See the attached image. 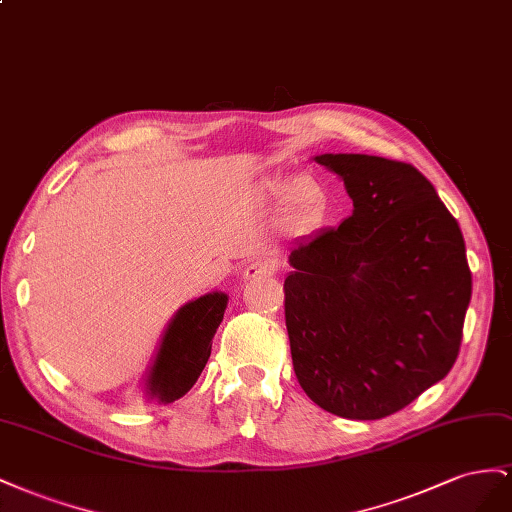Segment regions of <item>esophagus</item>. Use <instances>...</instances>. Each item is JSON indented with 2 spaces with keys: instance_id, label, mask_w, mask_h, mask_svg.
<instances>
[{
  "instance_id": "obj_1",
  "label": "esophagus",
  "mask_w": 512,
  "mask_h": 512,
  "mask_svg": "<svg viewBox=\"0 0 512 512\" xmlns=\"http://www.w3.org/2000/svg\"><path fill=\"white\" fill-rule=\"evenodd\" d=\"M276 272V266L268 259H255L244 268V279H261V276H272Z\"/></svg>"
}]
</instances>
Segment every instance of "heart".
I'll return each instance as SVG.
<instances>
[{
    "label": "heart",
    "instance_id": "heart-1",
    "mask_svg": "<svg viewBox=\"0 0 512 512\" xmlns=\"http://www.w3.org/2000/svg\"><path fill=\"white\" fill-rule=\"evenodd\" d=\"M266 197L270 201L287 197L285 227L291 231H300L306 225H311L321 210V203H324L321 186L311 175H300L294 182H289L287 178H272L266 184Z\"/></svg>",
    "mask_w": 512,
    "mask_h": 512
}]
</instances>
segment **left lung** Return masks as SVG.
Segmentation results:
<instances>
[{
  "label": "left lung",
  "instance_id": "left-lung-1",
  "mask_svg": "<svg viewBox=\"0 0 512 512\" xmlns=\"http://www.w3.org/2000/svg\"><path fill=\"white\" fill-rule=\"evenodd\" d=\"M354 201L349 218L294 246L285 324L302 390L326 412L377 420L448 375L472 298L465 242L416 167L321 154Z\"/></svg>",
  "mask_w": 512,
  "mask_h": 512
}]
</instances>
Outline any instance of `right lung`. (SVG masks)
<instances>
[{
  "mask_svg": "<svg viewBox=\"0 0 512 512\" xmlns=\"http://www.w3.org/2000/svg\"><path fill=\"white\" fill-rule=\"evenodd\" d=\"M227 300L223 291H212L184 304L173 315L145 379L148 399L173 403L195 386L210 358L212 339L223 321Z\"/></svg>",
  "mask_w": 512,
  "mask_h": 512,
  "instance_id": "add662e5",
  "label": "right lung"
}]
</instances>
